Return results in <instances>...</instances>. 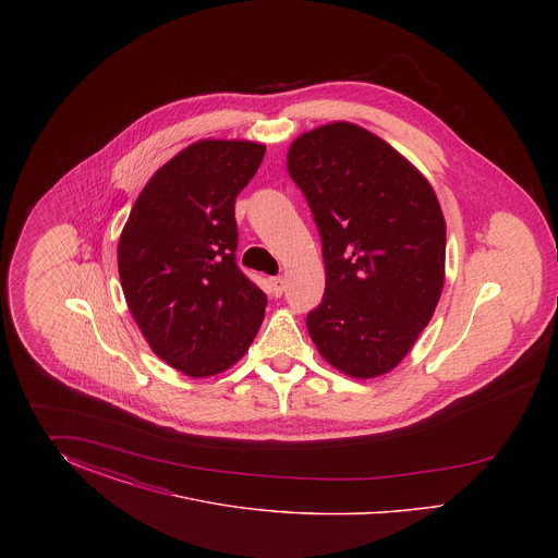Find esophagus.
Returning <instances> with one entry per match:
<instances>
[{
  "mask_svg": "<svg viewBox=\"0 0 558 558\" xmlns=\"http://www.w3.org/2000/svg\"><path fill=\"white\" fill-rule=\"evenodd\" d=\"M271 289H274V294L276 296H280L282 292H284V278H271Z\"/></svg>",
  "mask_w": 558,
  "mask_h": 558,
  "instance_id": "obj_1",
  "label": "esophagus"
}]
</instances>
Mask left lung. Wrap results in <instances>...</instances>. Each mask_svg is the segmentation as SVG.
Here are the masks:
<instances>
[{"label": "left lung", "mask_w": 558, "mask_h": 558, "mask_svg": "<svg viewBox=\"0 0 558 558\" xmlns=\"http://www.w3.org/2000/svg\"><path fill=\"white\" fill-rule=\"evenodd\" d=\"M289 173L314 213L326 269L307 314L312 341L353 378L393 371L444 289L446 219L433 187L393 146L345 121L299 135Z\"/></svg>", "instance_id": "8db88e82"}]
</instances>
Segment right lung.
<instances>
[{
  "label": "right lung",
  "instance_id": "1",
  "mask_svg": "<svg viewBox=\"0 0 558 558\" xmlns=\"http://www.w3.org/2000/svg\"><path fill=\"white\" fill-rule=\"evenodd\" d=\"M266 146L201 140L140 192L119 240L121 287L150 349L192 378L234 366L266 314L267 296L236 264L234 203Z\"/></svg>",
  "mask_w": 558,
  "mask_h": 558
}]
</instances>
